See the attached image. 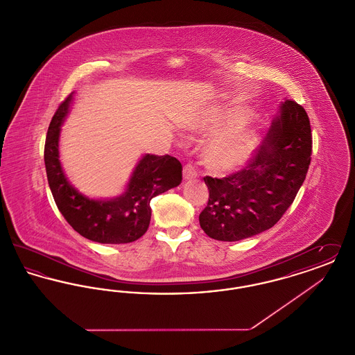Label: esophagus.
<instances>
[{
    "mask_svg": "<svg viewBox=\"0 0 355 355\" xmlns=\"http://www.w3.org/2000/svg\"><path fill=\"white\" fill-rule=\"evenodd\" d=\"M198 175L196 168L191 165V164H187L184 166V178L185 180H191V178H196Z\"/></svg>",
    "mask_w": 355,
    "mask_h": 355,
    "instance_id": "1",
    "label": "esophagus"
}]
</instances>
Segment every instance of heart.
Masks as SVG:
<instances>
[{"mask_svg":"<svg viewBox=\"0 0 355 355\" xmlns=\"http://www.w3.org/2000/svg\"><path fill=\"white\" fill-rule=\"evenodd\" d=\"M250 112L241 106L207 105L201 107L189 123L197 132H217L203 145L205 166L216 174H226L241 168L253 154L258 133L242 126L250 119Z\"/></svg>","mask_w":355,"mask_h":355,"instance_id":"1","label":"heart"}]
</instances>
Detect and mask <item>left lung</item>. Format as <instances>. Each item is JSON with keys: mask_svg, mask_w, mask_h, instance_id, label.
<instances>
[{"mask_svg": "<svg viewBox=\"0 0 355 355\" xmlns=\"http://www.w3.org/2000/svg\"><path fill=\"white\" fill-rule=\"evenodd\" d=\"M311 148L306 110L293 100L282 102L246 168L225 178H203L209 189L207 206L200 214L203 232L234 242L272 227L304 184Z\"/></svg>", "mask_w": 355, "mask_h": 355, "instance_id": "left-lung-1", "label": "left lung"}]
</instances>
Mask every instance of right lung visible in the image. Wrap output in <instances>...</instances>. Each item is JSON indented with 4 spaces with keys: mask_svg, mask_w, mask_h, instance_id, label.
I'll list each match as a JSON object with an SVG mask.
<instances>
[{
    "mask_svg": "<svg viewBox=\"0 0 355 355\" xmlns=\"http://www.w3.org/2000/svg\"><path fill=\"white\" fill-rule=\"evenodd\" d=\"M73 93L51 119L45 142V168L53 198L64 218L81 236L98 243H129L144 236L149 227L153 197L180 185L181 162L166 155L145 154L119 197L94 200L71 185L60 161L58 141L61 125L68 116Z\"/></svg>",
    "mask_w": 355,
    "mask_h": 355,
    "instance_id": "right-lung-1",
    "label": "right lung"
}]
</instances>
